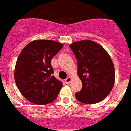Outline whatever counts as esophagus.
Instances as JSON below:
<instances>
[{
	"instance_id": "34e87169",
	"label": "esophagus",
	"mask_w": 131,
	"mask_h": 131,
	"mask_svg": "<svg viewBox=\"0 0 131 131\" xmlns=\"http://www.w3.org/2000/svg\"><path fill=\"white\" fill-rule=\"evenodd\" d=\"M70 81H71V77H68L65 80V82H66V84H69V83L70 82Z\"/></svg>"
}]
</instances>
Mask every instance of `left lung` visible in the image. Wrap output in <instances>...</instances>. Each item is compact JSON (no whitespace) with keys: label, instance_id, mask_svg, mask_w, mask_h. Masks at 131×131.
I'll list each match as a JSON object with an SVG mask.
<instances>
[{"label":"left lung","instance_id":"left-lung-1","mask_svg":"<svg viewBox=\"0 0 131 131\" xmlns=\"http://www.w3.org/2000/svg\"><path fill=\"white\" fill-rule=\"evenodd\" d=\"M77 61V71L82 82L75 93L81 103L94 104L108 96L114 84V64L107 52L95 42L82 40L70 45Z\"/></svg>","mask_w":131,"mask_h":131}]
</instances>
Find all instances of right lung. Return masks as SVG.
<instances>
[{
    "instance_id": "obj_1",
    "label": "right lung",
    "mask_w": 131,
    "mask_h": 131,
    "mask_svg": "<svg viewBox=\"0 0 131 131\" xmlns=\"http://www.w3.org/2000/svg\"><path fill=\"white\" fill-rule=\"evenodd\" d=\"M63 45L49 40L30 42L17 59L15 80L24 98L36 105L54 101L63 86L61 81L54 77L51 59Z\"/></svg>"
}]
</instances>
